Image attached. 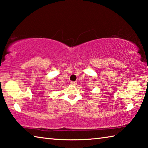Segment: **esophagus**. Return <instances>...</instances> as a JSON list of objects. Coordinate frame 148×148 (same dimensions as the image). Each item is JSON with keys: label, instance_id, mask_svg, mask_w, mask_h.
I'll return each mask as SVG.
<instances>
[{"label": "esophagus", "instance_id": "esophagus-1", "mask_svg": "<svg viewBox=\"0 0 148 148\" xmlns=\"http://www.w3.org/2000/svg\"><path fill=\"white\" fill-rule=\"evenodd\" d=\"M71 84L72 86H76L77 82H71Z\"/></svg>", "mask_w": 148, "mask_h": 148}]
</instances>
